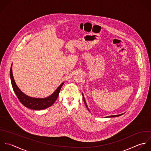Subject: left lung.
<instances>
[{"label": "left lung", "mask_w": 151, "mask_h": 151, "mask_svg": "<svg viewBox=\"0 0 151 151\" xmlns=\"http://www.w3.org/2000/svg\"><path fill=\"white\" fill-rule=\"evenodd\" d=\"M83 101H84V102H85V105H86V108H88V106H87V105H86V102H85V98L83 97ZM89 110V109H88ZM122 114H120V115H112V116H108V118H112V117H116V116H121V115H122Z\"/></svg>", "instance_id": "left-lung-1"}]
</instances>
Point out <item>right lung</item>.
Wrapping results in <instances>:
<instances>
[{
	"mask_svg": "<svg viewBox=\"0 0 151 151\" xmlns=\"http://www.w3.org/2000/svg\"><path fill=\"white\" fill-rule=\"evenodd\" d=\"M10 76L11 79V83L12 85L13 89L19 101L25 107L34 110H42L49 108L56 101L59 93L61 89L62 86L63 85V83H62L55 91V92L46 98H35L29 97L25 94H24L17 86L14 80L13 79V73H12V68L11 66L10 70Z\"/></svg>",
	"mask_w": 151,
	"mask_h": 151,
	"instance_id": "1",
	"label": "right lung"
}]
</instances>
